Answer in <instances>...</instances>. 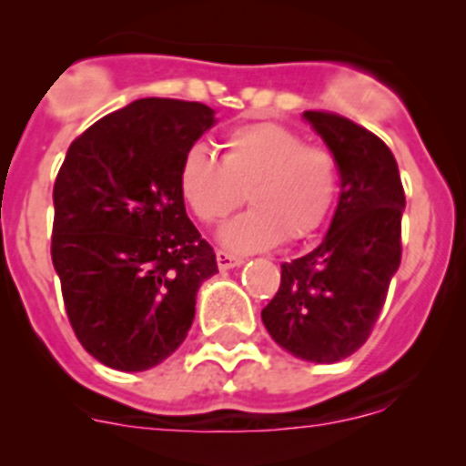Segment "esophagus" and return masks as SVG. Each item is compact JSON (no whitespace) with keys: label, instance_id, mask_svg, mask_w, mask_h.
I'll return each mask as SVG.
<instances>
[{"label":"esophagus","instance_id":"esophagus-1","mask_svg":"<svg viewBox=\"0 0 466 466\" xmlns=\"http://www.w3.org/2000/svg\"><path fill=\"white\" fill-rule=\"evenodd\" d=\"M216 263H218V268H220V270H229V268H237V266H241L243 259H238V257H234V255H228V252L218 250V252H216Z\"/></svg>","mask_w":466,"mask_h":466}]
</instances>
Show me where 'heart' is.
I'll return each instance as SVG.
<instances>
[{"label":"heart","mask_w":466,"mask_h":466,"mask_svg":"<svg viewBox=\"0 0 466 466\" xmlns=\"http://www.w3.org/2000/svg\"><path fill=\"white\" fill-rule=\"evenodd\" d=\"M177 191L198 220L214 225L243 203L252 209L218 232L237 255L268 250L286 234L309 237L327 220L338 194V164L322 146L272 121L238 126L223 139V157L196 144L177 167Z\"/></svg>","instance_id":"1"}]
</instances>
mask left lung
<instances>
[{
	"instance_id": "8db88e82",
	"label": "left lung",
	"mask_w": 466,
	"mask_h": 466,
	"mask_svg": "<svg viewBox=\"0 0 466 466\" xmlns=\"http://www.w3.org/2000/svg\"><path fill=\"white\" fill-rule=\"evenodd\" d=\"M331 150L340 196L322 243L281 263L261 311L272 340L311 363H338L365 345L401 263L406 207L397 159L374 133L331 112H304Z\"/></svg>"
}]
</instances>
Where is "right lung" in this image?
<instances>
[{"label":"right lung","mask_w":466,"mask_h":466,"mask_svg":"<svg viewBox=\"0 0 466 466\" xmlns=\"http://www.w3.org/2000/svg\"><path fill=\"white\" fill-rule=\"evenodd\" d=\"M216 124L205 103L137 98L74 139L54 185L51 261L74 333L98 363L144 372L173 354L216 255L177 167Z\"/></svg>","instance_id":"add662e5"}]
</instances>
